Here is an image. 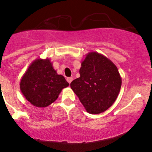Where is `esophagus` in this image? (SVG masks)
<instances>
[{
    "mask_svg": "<svg viewBox=\"0 0 152 152\" xmlns=\"http://www.w3.org/2000/svg\"><path fill=\"white\" fill-rule=\"evenodd\" d=\"M72 81H73V78H72V77H68V78H67V81H68V82L69 83V84H71Z\"/></svg>",
    "mask_w": 152,
    "mask_h": 152,
    "instance_id": "1",
    "label": "esophagus"
}]
</instances>
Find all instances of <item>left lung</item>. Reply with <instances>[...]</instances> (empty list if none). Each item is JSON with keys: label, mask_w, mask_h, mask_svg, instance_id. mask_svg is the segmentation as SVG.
Segmentation results:
<instances>
[{"label": "left lung", "mask_w": 152, "mask_h": 152, "mask_svg": "<svg viewBox=\"0 0 152 152\" xmlns=\"http://www.w3.org/2000/svg\"><path fill=\"white\" fill-rule=\"evenodd\" d=\"M80 77L71 87L89 114L104 112L117 98L122 79L109 59L97 52H89L81 63Z\"/></svg>", "instance_id": "1"}]
</instances>
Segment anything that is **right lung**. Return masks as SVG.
Segmentation results:
<instances>
[{
  "instance_id": "right-lung-1",
  "label": "right lung",
  "mask_w": 152,
  "mask_h": 152,
  "mask_svg": "<svg viewBox=\"0 0 152 152\" xmlns=\"http://www.w3.org/2000/svg\"><path fill=\"white\" fill-rule=\"evenodd\" d=\"M68 85L64 76L57 74L49 59H37L23 75L20 87L32 105L44 108L55 102Z\"/></svg>"
}]
</instances>
